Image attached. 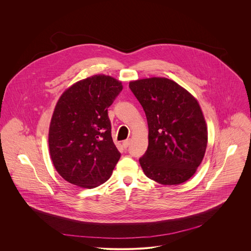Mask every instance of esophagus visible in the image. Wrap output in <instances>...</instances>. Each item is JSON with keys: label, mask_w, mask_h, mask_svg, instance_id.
<instances>
[{"label": "esophagus", "mask_w": 251, "mask_h": 251, "mask_svg": "<svg viewBox=\"0 0 251 251\" xmlns=\"http://www.w3.org/2000/svg\"><path fill=\"white\" fill-rule=\"evenodd\" d=\"M129 145H130V140H129V139L125 140V141L123 142V146H124V148H127Z\"/></svg>", "instance_id": "esophagus-1"}]
</instances>
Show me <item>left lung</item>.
Here are the masks:
<instances>
[{"mask_svg": "<svg viewBox=\"0 0 251 251\" xmlns=\"http://www.w3.org/2000/svg\"><path fill=\"white\" fill-rule=\"evenodd\" d=\"M149 126V146L139 159L145 175L160 184L177 185L190 179L201 164L208 127L198 100L165 77L129 82Z\"/></svg>", "mask_w": 251, "mask_h": 251, "instance_id": "obj_1", "label": "left lung"}]
</instances>
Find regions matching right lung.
Segmentation results:
<instances>
[{
  "mask_svg": "<svg viewBox=\"0 0 251 251\" xmlns=\"http://www.w3.org/2000/svg\"><path fill=\"white\" fill-rule=\"evenodd\" d=\"M123 90L104 74L82 79L60 97L49 126V151L55 169L72 184L94 188L111 176L121 153L111 136L107 109Z\"/></svg>",
  "mask_w": 251,
  "mask_h": 251,
  "instance_id": "1",
  "label": "right lung"
}]
</instances>
